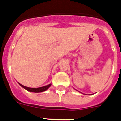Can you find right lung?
I'll return each instance as SVG.
<instances>
[{"label":"right lung","mask_w":121,"mask_h":121,"mask_svg":"<svg viewBox=\"0 0 121 121\" xmlns=\"http://www.w3.org/2000/svg\"><path fill=\"white\" fill-rule=\"evenodd\" d=\"M19 85H20L22 87H23V88L26 90L27 91H30V92H34V93H40V92H43V91H44L47 90L51 86V83H50V84L48 85L44 86H42V87H39V88H30V87H27V86L23 85L20 84V83H19Z\"/></svg>","instance_id":"obj_1"}]
</instances>
